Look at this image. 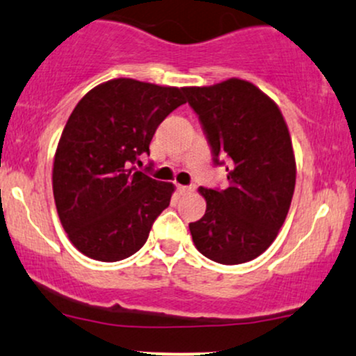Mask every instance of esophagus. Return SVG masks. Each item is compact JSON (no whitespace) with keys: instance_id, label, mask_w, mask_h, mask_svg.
Segmentation results:
<instances>
[{"instance_id":"esophagus-1","label":"esophagus","mask_w":356,"mask_h":356,"mask_svg":"<svg viewBox=\"0 0 356 356\" xmlns=\"http://www.w3.org/2000/svg\"><path fill=\"white\" fill-rule=\"evenodd\" d=\"M177 188H178L179 193H190V191H193V190H195L193 186H186V185H178Z\"/></svg>"}]
</instances>
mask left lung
<instances>
[{
	"mask_svg": "<svg viewBox=\"0 0 356 356\" xmlns=\"http://www.w3.org/2000/svg\"><path fill=\"white\" fill-rule=\"evenodd\" d=\"M215 165L227 159L229 188L200 186L205 215L190 223L195 247L218 264L259 257L286 220L296 185V159L277 104L254 83L229 79L185 87Z\"/></svg>",
	"mask_w": 356,
	"mask_h": 356,
	"instance_id": "8db88e82",
	"label": "left lung"
}]
</instances>
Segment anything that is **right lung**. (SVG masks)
<instances>
[{"label": "right lung", "mask_w": 356, "mask_h": 356, "mask_svg": "<svg viewBox=\"0 0 356 356\" xmlns=\"http://www.w3.org/2000/svg\"><path fill=\"white\" fill-rule=\"evenodd\" d=\"M183 89L114 79L87 92L63 127L54 159V198L70 242L87 257L115 262L138 252L173 183L133 166Z\"/></svg>", "instance_id": "add662e5"}]
</instances>
